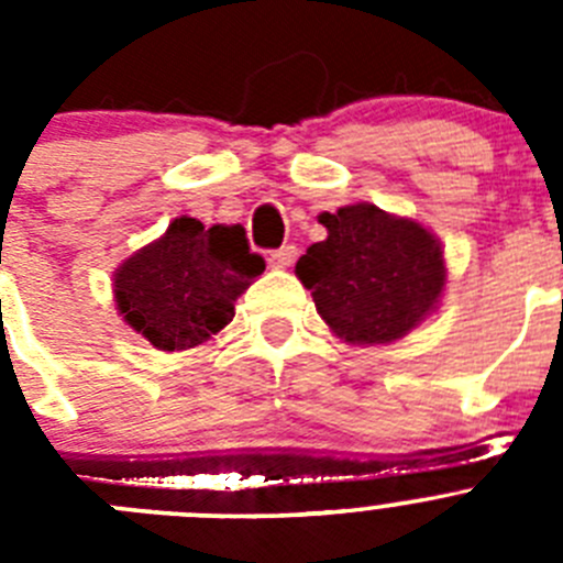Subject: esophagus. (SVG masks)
I'll return each instance as SVG.
<instances>
[{
  "instance_id": "34e87169",
  "label": "esophagus",
  "mask_w": 563,
  "mask_h": 563,
  "mask_svg": "<svg viewBox=\"0 0 563 563\" xmlns=\"http://www.w3.org/2000/svg\"><path fill=\"white\" fill-rule=\"evenodd\" d=\"M296 245H285V247H278V251L271 253V267H290L292 265V258H296Z\"/></svg>"
}]
</instances>
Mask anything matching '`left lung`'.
<instances>
[{"instance_id": "obj_1", "label": "left lung", "mask_w": 563, "mask_h": 563, "mask_svg": "<svg viewBox=\"0 0 563 563\" xmlns=\"http://www.w3.org/2000/svg\"><path fill=\"white\" fill-rule=\"evenodd\" d=\"M324 242L307 247L296 276L341 341L375 346L409 335L445 287L440 239L372 202L321 213Z\"/></svg>"}]
</instances>
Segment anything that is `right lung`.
I'll return each mask as SVG.
<instances>
[{
  "instance_id": "add662e5",
  "label": "right lung",
  "mask_w": 563,
  "mask_h": 563,
  "mask_svg": "<svg viewBox=\"0 0 563 563\" xmlns=\"http://www.w3.org/2000/svg\"><path fill=\"white\" fill-rule=\"evenodd\" d=\"M265 258L251 253L245 228L177 217L161 239L114 271V305L154 350L183 352L211 341Z\"/></svg>"
}]
</instances>
